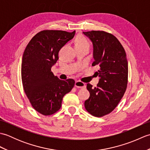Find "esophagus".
Listing matches in <instances>:
<instances>
[{
    "label": "esophagus",
    "instance_id": "obj_1",
    "mask_svg": "<svg viewBox=\"0 0 150 150\" xmlns=\"http://www.w3.org/2000/svg\"><path fill=\"white\" fill-rule=\"evenodd\" d=\"M75 86L78 88H86V84L80 81H77L75 82Z\"/></svg>",
    "mask_w": 150,
    "mask_h": 150
}]
</instances>
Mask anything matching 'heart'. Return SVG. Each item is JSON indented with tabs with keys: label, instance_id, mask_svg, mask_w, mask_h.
<instances>
[{
	"label": "heart",
	"instance_id": "obj_1",
	"mask_svg": "<svg viewBox=\"0 0 150 150\" xmlns=\"http://www.w3.org/2000/svg\"><path fill=\"white\" fill-rule=\"evenodd\" d=\"M76 46H88L90 47V43L85 37L81 36L77 37L75 40V47Z\"/></svg>",
	"mask_w": 150,
	"mask_h": 150
}]
</instances>
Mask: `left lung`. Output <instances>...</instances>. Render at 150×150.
Segmentation results:
<instances>
[{"label": "left lung", "instance_id": "left-lung-1", "mask_svg": "<svg viewBox=\"0 0 150 150\" xmlns=\"http://www.w3.org/2000/svg\"><path fill=\"white\" fill-rule=\"evenodd\" d=\"M93 46L92 66H99L95 72L100 78L96 87L87 84L90 97L84 106L93 116L101 117L111 113L119 103L128 84V65L123 46L113 35L104 31L83 32Z\"/></svg>", "mask_w": 150, "mask_h": 150}]
</instances>
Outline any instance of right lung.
<instances>
[{"instance_id": "right-lung-1", "label": "right lung", "mask_w": 150, "mask_h": 150, "mask_svg": "<svg viewBox=\"0 0 150 150\" xmlns=\"http://www.w3.org/2000/svg\"><path fill=\"white\" fill-rule=\"evenodd\" d=\"M75 34L61 30H43L37 33L24 50L21 64L23 88L31 106L44 115H51L61 107L62 98L72 90L75 81H62L52 67L59 52Z\"/></svg>"}]
</instances>
